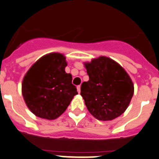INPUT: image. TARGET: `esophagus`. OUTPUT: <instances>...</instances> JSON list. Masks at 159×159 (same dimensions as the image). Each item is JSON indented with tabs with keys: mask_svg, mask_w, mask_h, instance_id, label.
<instances>
[{
	"mask_svg": "<svg viewBox=\"0 0 159 159\" xmlns=\"http://www.w3.org/2000/svg\"><path fill=\"white\" fill-rule=\"evenodd\" d=\"M76 88H77V92L80 93V86H77Z\"/></svg>",
	"mask_w": 159,
	"mask_h": 159,
	"instance_id": "34e87169",
	"label": "esophagus"
}]
</instances>
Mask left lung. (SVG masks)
Instances as JSON below:
<instances>
[{
	"label": "left lung",
	"instance_id": "1",
	"mask_svg": "<svg viewBox=\"0 0 159 159\" xmlns=\"http://www.w3.org/2000/svg\"><path fill=\"white\" fill-rule=\"evenodd\" d=\"M84 66L89 79L82 83L80 94L90 114L103 121L120 116L134 95L130 76L118 63L105 56L85 62Z\"/></svg>",
	"mask_w": 159,
	"mask_h": 159
}]
</instances>
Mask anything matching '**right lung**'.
Returning a JSON list of instances; mask_svg holds the SVG:
<instances>
[{"label":"right lung","instance_id":"right-lung-1","mask_svg":"<svg viewBox=\"0 0 159 159\" xmlns=\"http://www.w3.org/2000/svg\"><path fill=\"white\" fill-rule=\"evenodd\" d=\"M66 57L49 53L40 57L23 77L22 94L32 113L46 120H54L66 111L77 95L72 75L65 72Z\"/></svg>","mask_w":159,"mask_h":159}]
</instances>
